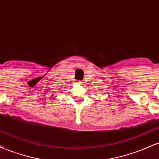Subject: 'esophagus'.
<instances>
[{
  "label": "esophagus",
  "mask_w": 159,
  "mask_h": 159,
  "mask_svg": "<svg viewBox=\"0 0 159 159\" xmlns=\"http://www.w3.org/2000/svg\"><path fill=\"white\" fill-rule=\"evenodd\" d=\"M83 83H84V82L82 81H78V84H83Z\"/></svg>",
  "instance_id": "1"
}]
</instances>
